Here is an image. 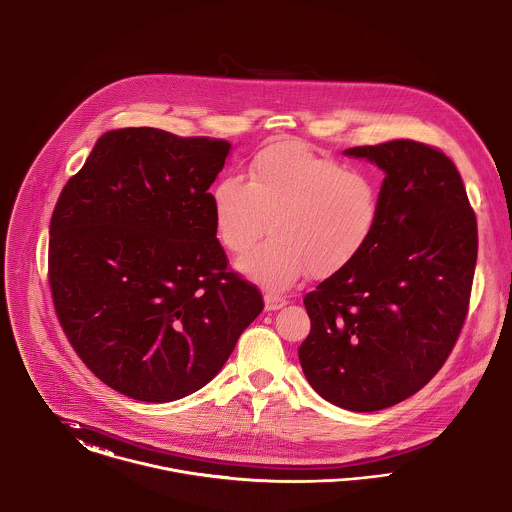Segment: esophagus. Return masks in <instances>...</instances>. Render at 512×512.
Instances as JSON below:
<instances>
[{
    "label": "esophagus",
    "mask_w": 512,
    "mask_h": 512,
    "mask_svg": "<svg viewBox=\"0 0 512 512\" xmlns=\"http://www.w3.org/2000/svg\"><path fill=\"white\" fill-rule=\"evenodd\" d=\"M286 304H288L286 298H282V296H278V294H265V310H269V312L280 310V308H284Z\"/></svg>",
    "instance_id": "34e87169"
}]
</instances>
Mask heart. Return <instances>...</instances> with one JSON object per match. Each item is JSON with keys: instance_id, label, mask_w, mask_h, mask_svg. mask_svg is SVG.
Returning a JSON list of instances; mask_svg holds the SVG:
<instances>
[{"instance_id": "heart-1", "label": "heart", "mask_w": 512, "mask_h": 512, "mask_svg": "<svg viewBox=\"0 0 512 512\" xmlns=\"http://www.w3.org/2000/svg\"><path fill=\"white\" fill-rule=\"evenodd\" d=\"M220 243L247 255L239 269L259 284L282 290L308 275H337L360 257L378 230V181L347 169L296 142H278L249 163V181L226 175L210 191ZM272 228H268V224Z\"/></svg>"}]
</instances>
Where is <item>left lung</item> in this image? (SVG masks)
<instances>
[{
	"mask_svg": "<svg viewBox=\"0 0 512 512\" xmlns=\"http://www.w3.org/2000/svg\"><path fill=\"white\" fill-rule=\"evenodd\" d=\"M384 173L378 230L360 257L304 296L302 370L329 403L370 413L431 382L468 315L477 220L462 177L415 140L356 146Z\"/></svg>",
	"mask_w": 512,
	"mask_h": 512,
	"instance_id": "8db88e82",
	"label": "left lung"
}]
</instances>
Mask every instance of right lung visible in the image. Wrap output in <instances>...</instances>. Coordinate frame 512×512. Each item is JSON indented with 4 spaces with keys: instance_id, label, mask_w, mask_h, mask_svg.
I'll return each mask as SVG.
<instances>
[{
    "instance_id": "1",
    "label": "right lung",
    "mask_w": 512,
    "mask_h": 512,
    "mask_svg": "<svg viewBox=\"0 0 512 512\" xmlns=\"http://www.w3.org/2000/svg\"><path fill=\"white\" fill-rule=\"evenodd\" d=\"M232 144L159 128L105 132L50 220L60 325L109 388L165 403L206 386L263 312L228 267L210 185Z\"/></svg>"
}]
</instances>
